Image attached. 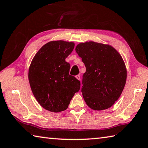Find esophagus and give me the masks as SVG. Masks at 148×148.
Returning <instances> with one entry per match:
<instances>
[{"label":"esophagus","mask_w":148,"mask_h":148,"mask_svg":"<svg viewBox=\"0 0 148 148\" xmlns=\"http://www.w3.org/2000/svg\"><path fill=\"white\" fill-rule=\"evenodd\" d=\"M75 77H76V79H78V80H80V79H81V77H80L79 75H77L75 76Z\"/></svg>","instance_id":"1"}]
</instances>
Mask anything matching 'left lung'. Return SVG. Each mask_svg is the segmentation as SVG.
<instances>
[{"label":"left lung","mask_w":148,"mask_h":148,"mask_svg":"<svg viewBox=\"0 0 148 148\" xmlns=\"http://www.w3.org/2000/svg\"><path fill=\"white\" fill-rule=\"evenodd\" d=\"M86 71L81 92L88 107L94 110L107 109L122 93L127 80V69L122 57L108 44L86 41L77 45Z\"/></svg>","instance_id":"obj_1"}]
</instances>
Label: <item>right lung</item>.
Wrapping results in <instances>:
<instances>
[{
  "instance_id": "obj_1",
  "label": "right lung",
  "mask_w": 148,
  "mask_h": 148,
  "mask_svg": "<svg viewBox=\"0 0 148 148\" xmlns=\"http://www.w3.org/2000/svg\"><path fill=\"white\" fill-rule=\"evenodd\" d=\"M73 42L51 41L35 54L28 69L30 86L39 104L53 112L66 110L81 82L69 74L66 58L71 53Z\"/></svg>"
}]
</instances>
